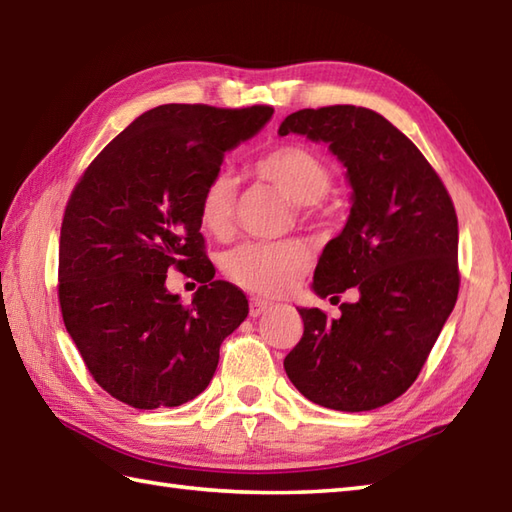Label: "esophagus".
I'll return each mask as SVG.
<instances>
[{
	"label": "esophagus",
	"mask_w": 512,
	"mask_h": 512,
	"mask_svg": "<svg viewBox=\"0 0 512 512\" xmlns=\"http://www.w3.org/2000/svg\"><path fill=\"white\" fill-rule=\"evenodd\" d=\"M268 307H270V303L264 301V299H251V310H248V312H251L253 318H257V316L264 314Z\"/></svg>",
	"instance_id": "esophagus-1"
}]
</instances>
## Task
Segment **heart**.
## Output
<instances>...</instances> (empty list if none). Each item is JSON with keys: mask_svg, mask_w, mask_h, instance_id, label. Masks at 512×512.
Returning a JSON list of instances; mask_svg holds the SVG:
<instances>
[{"mask_svg": "<svg viewBox=\"0 0 512 512\" xmlns=\"http://www.w3.org/2000/svg\"><path fill=\"white\" fill-rule=\"evenodd\" d=\"M253 172L272 183L307 213L320 216L323 200L334 187V172L310 148L281 144L261 152L253 161ZM237 183L229 172L209 176L198 198V218L213 237L233 231ZM312 266V248L303 240L246 242L222 257V270L235 285L261 296H279L292 290Z\"/></svg>", "mask_w": 512, "mask_h": 512, "instance_id": "heart-1", "label": "heart"}]
</instances>
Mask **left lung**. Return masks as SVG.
<instances>
[{
    "label": "left lung",
    "mask_w": 512,
    "mask_h": 512,
    "mask_svg": "<svg viewBox=\"0 0 512 512\" xmlns=\"http://www.w3.org/2000/svg\"><path fill=\"white\" fill-rule=\"evenodd\" d=\"M325 141L353 187L347 227L323 251L314 290L340 316L299 310L283 368L303 397L342 412L382 408L419 377L460 288L454 202L421 150L384 115L336 104L288 115L279 135Z\"/></svg>",
    "instance_id": "left-lung-1"
}]
</instances>
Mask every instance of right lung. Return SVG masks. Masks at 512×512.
<instances>
[{
	"label": "right lung",
	"instance_id": "right-lung-1",
	"mask_svg": "<svg viewBox=\"0 0 512 512\" xmlns=\"http://www.w3.org/2000/svg\"><path fill=\"white\" fill-rule=\"evenodd\" d=\"M272 106L163 104L122 130L71 192L58 246V303L91 377L137 410L174 408L211 382L220 344L248 314L246 294L213 279L198 198L224 152ZM168 269L201 285L185 306Z\"/></svg>",
	"mask_w": 512,
	"mask_h": 512
}]
</instances>
